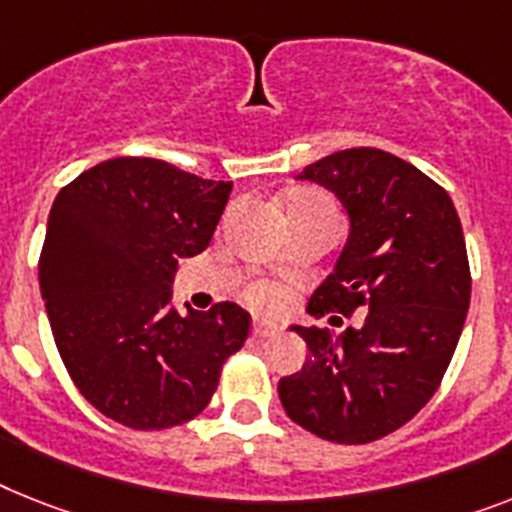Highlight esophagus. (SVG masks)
Returning <instances> with one entry per match:
<instances>
[{
    "label": "esophagus",
    "instance_id": "esophagus-1",
    "mask_svg": "<svg viewBox=\"0 0 512 512\" xmlns=\"http://www.w3.org/2000/svg\"><path fill=\"white\" fill-rule=\"evenodd\" d=\"M253 337H259V340H264V337H274L277 332H280V327L274 322H269V319H253V327H251Z\"/></svg>",
    "mask_w": 512,
    "mask_h": 512
}]
</instances>
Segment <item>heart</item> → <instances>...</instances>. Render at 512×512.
<instances>
[{
    "label": "heart",
    "mask_w": 512,
    "mask_h": 512,
    "mask_svg": "<svg viewBox=\"0 0 512 512\" xmlns=\"http://www.w3.org/2000/svg\"><path fill=\"white\" fill-rule=\"evenodd\" d=\"M322 211H335L332 201L322 193H295L287 204V214H322ZM248 301L253 306H272L277 303V290L269 285H253L248 290Z\"/></svg>",
    "instance_id": "b5f03b06"
}]
</instances>
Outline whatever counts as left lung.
I'll use <instances>...</instances> for the list:
<instances>
[{
  "instance_id": "1",
  "label": "left lung",
  "mask_w": 512,
  "mask_h": 512,
  "mask_svg": "<svg viewBox=\"0 0 512 512\" xmlns=\"http://www.w3.org/2000/svg\"><path fill=\"white\" fill-rule=\"evenodd\" d=\"M298 177L332 190L350 217L348 246L308 314L363 316L337 337L293 327L308 358L277 392L306 432L366 445L408 424L442 384L471 303L466 238L447 190L382 149L337 151Z\"/></svg>"
}]
</instances>
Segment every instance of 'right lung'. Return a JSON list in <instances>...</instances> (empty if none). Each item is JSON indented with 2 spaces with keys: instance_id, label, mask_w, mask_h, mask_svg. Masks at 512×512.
Returning <instances> with one entry per match:
<instances>
[{
  "instance_id": "right-lung-1",
  "label": "right lung",
  "mask_w": 512,
  "mask_h": 512,
  "mask_svg": "<svg viewBox=\"0 0 512 512\" xmlns=\"http://www.w3.org/2000/svg\"><path fill=\"white\" fill-rule=\"evenodd\" d=\"M232 183L146 156L80 172L54 198L38 285L59 356L96 411L138 432L196 418L251 316L238 303L177 314V261L211 243Z\"/></svg>"
}]
</instances>
